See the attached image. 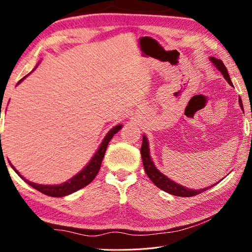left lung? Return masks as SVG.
<instances>
[{"label":"left lung","mask_w":252,"mask_h":252,"mask_svg":"<svg viewBox=\"0 0 252 252\" xmlns=\"http://www.w3.org/2000/svg\"><path fill=\"white\" fill-rule=\"evenodd\" d=\"M210 61L213 63V65H216L217 69H218L221 72V73H222L223 78L227 80V82L232 85L231 80H230V76L228 74V70H227V67L224 66L223 62L219 59H216V58H212V57L210 58ZM239 104H240L241 109H244L241 100H239ZM141 157H142L143 167H144V170H146L147 176L151 179V181L155 183V185L158 188H160L161 190H163V191H165V192H168L170 194L177 195V197H193V195H197L199 193H201V192H203V191L210 189L211 187L216 185V183H215L213 186L204 188V189H200V190L194 189V190H192V189H189V188L183 187L181 185H178V183L172 181L171 179H169L167 176L162 174L159 171V170L156 168V165H155V163H153V161L151 159L150 151H149L148 139H147L146 135H143V139H142Z\"/></svg>","instance_id":"obj_1"}]
</instances>
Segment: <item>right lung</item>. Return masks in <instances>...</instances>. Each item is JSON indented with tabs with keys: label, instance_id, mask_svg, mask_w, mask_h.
<instances>
[{
	"label": "right lung",
	"instance_id": "1",
	"mask_svg": "<svg viewBox=\"0 0 252 252\" xmlns=\"http://www.w3.org/2000/svg\"><path fill=\"white\" fill-rule=\"evenodd\" d=\"M28 75H25L23 79H21L18 82V84L21 82V81L27 78ZM121 127H122L121 125L112 127V129H111L108 132V134L104 136L103 141H102V143L100 144L99 149H97V151L94 153V156L92 157V159L90 160V162H89V163L85 165V167L82 170H81V171L78 174H75L73 178L69 179V180H67L66 182L61 183V185H55V186L37 185V183L29 181L24 177L21 176L20 172L12 164H11V167L13 168L14 171L18 173L19 176L22 178L25 182L28 183V185L33 187L34 189L40 191V192L44 193L46 195H50V197H64V195L73 193V192H75V191L80 190L81 188L88 186L89 183H90L93 180V179L96 177V174H97V172H99L100 167H101L102 160H103L104 153L106 151V147H108L110 140L113 138V135L116 134L117 132L120 131Z\"/></svg>",
	"mask_w": 252,
	"mask_h": 252
}]
</instances>
